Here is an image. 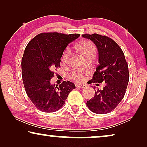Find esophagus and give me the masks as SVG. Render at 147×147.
I'll return each mask as SVG.
<instances>
[{
    "instance_id": "esophagus-1",
    "label": "esophagus",
    "mask_w": 147,
    "mask_h": 147,
    "mask_svg": "<svg viewBox=\"0 0 147 147\" xmlns=\"http://www.w3.org/2000/svg\"><path fill=\"white\" fill-rule=\"evenodd\" d=\"M76 86L80 88H85L86 87V85H85V84H77Z\"/></svg>"
}]
</instances>
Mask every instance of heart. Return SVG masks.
I'll use <instances>...</instances> for the list:
<instances>
[{
    "mask_svg": "<svg viewBox=\"0 0 147 147\" xmlns=\"http://www.w3.org/2000/svg\"><path fill=\"white\" fill-rule=\"evenodd\" d=\"M78 51L81 53L86 59L90 57H95L96 55V49L93 43L90 41H83L80 42L76 46ZM70 51L68 47L64 50L61 57V61L65 63L67 61L69 56ZM69 78L74 81L78 82H82L85 81L88 78V73L86 71H74L70 74Z\"/></svg>",
    "mask_w": 147,
    "mask_h": 147,
    "instance_id": "obj_1",
    "label": "heart"
}]
</instances>
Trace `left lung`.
<instances>
[{"label":"left lung","mask_w":147,"mask_h":147,"mask_svg":"<svg viewBox=\"0 0 147 147\" xmlns=\"http://www.w3.org/2000/svg\"><path fill=\"white\" fill-rule=\"evenodd\" d=\"M82 37L91 40L98 51L99 64L91 82L106 83L104 89L95 91L94 97L86 104L96 114L109 113L116 108L125 94L129 80L128 63L121 48L111 38L96 33L85 34Z\"/></svg>","instance_id":"8db88e82"}]
</instances>
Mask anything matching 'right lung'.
<instances>
[{
	"label": "right lung",
	"mask_w": 147,
	"mask_h": 147,
	"mask_svg": "<svg viewBox=\"0 0 147 147\" xmlns=\"http://www.w3.org/2000/svg\"><path fill=\"white\" fill-rule=\"evenodd\" d=\"M80 34L43 33L28 43L21 61L22 78L28 97L38 110L54 112L64 105L76 86L63 81L59 86L51 84L54 68L59 67L61 57L68 44Z\"/></svg>",
	"instance_id": "add662e5"
}]
</instances>
